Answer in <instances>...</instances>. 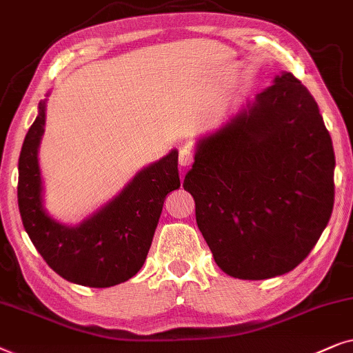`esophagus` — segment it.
I'll list each match as a JSON object with an SVG mask.
<instances>
[{
	"label": "esophagus",
	"instance_id": "1",
	"mask_svg": "<svg viewBox=\"0 0 353 353\" xmlns=\"http://www.w3.org/2000/svg\"><path fill=\"white\" fill-rule=\"evenodd\" d=\"M194 163V154L189 148H182L179 152V164L182 168H189Z\"/></svg>",
	"mask_w": 353,
	"mask_h": 353
}]
</instances>
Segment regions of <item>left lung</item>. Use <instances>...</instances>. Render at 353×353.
Here are the masks:
<instances>
[{"label": "left lung", "mask_w": 353, "mask_h": 353, "mask_svg": "<svg viewBox=\"0 0 353 353\" xmlns=\"http://www.w3.org/2000/svg\"><path fill=\"white\" fill-rule=\"evenodd\" d=\"M334 150L307 87L285 72L196 145L184 189L225 274L260 281L297 268L334 205Z\"/></svg>", "instance_id": "1"}]
</instances>
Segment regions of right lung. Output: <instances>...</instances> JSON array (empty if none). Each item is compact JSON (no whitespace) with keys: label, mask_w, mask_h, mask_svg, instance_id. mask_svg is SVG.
<instances>
[{"label":"right lung","mask_w":353,"mask_h":353,"mask_svg":"<svg viewBox=\"0 0 353 353\" xmlns=\"http://www.w3.org/2000/svg\"><path fill=\"white\" fill-rule=\"evenodd\" d=\"M45 105L23 140L19 158L17 201L22 224L51 270L70 283L111 288L137 274L161 216L164 199L179 189L177 152L145 168L124 190L77 228H65L41 208L39 143Z\"/></svg>","instance_id":"right-lung-1"}]
</instances>
